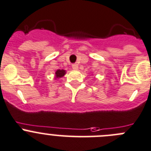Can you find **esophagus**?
Instances as JSON below:
<instances>
[{
    "mask_svg": "<svg viewBox=\"0 0 151 151\" xmlns=\"http://www.w3.org/2000/svg\"><path fill=\"white\" fill-rule=\"evenodd\" d=\"M72 68L74 70H77L78 69V65L77 64H73L72 65Z\"/></svg>",
    "mask_w": 151,
    "mask_h": 151,
    "instance_id": "34e87169",
    "label": "esophagus"
}]
</instances>
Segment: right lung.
I'll return each mask as SVG.
<instances>
[{
    "label": "right lung",
    "instance_id": "add662e5",
    "mask_svg": "<svg viewBox=\"0 0 151 151\" xmlns=\"http://www.w3.org/2000/svg\"><path fill=\"white\" fill-rule=\"evenodd\" d=\"M65 74V70H63V69H62V70H60V69H59V70H57V71L55 72V78H60V77H63V76Z\"/></svg>",
    "mask_w": 151,
    "mask_h": 151
}]
</instances>
